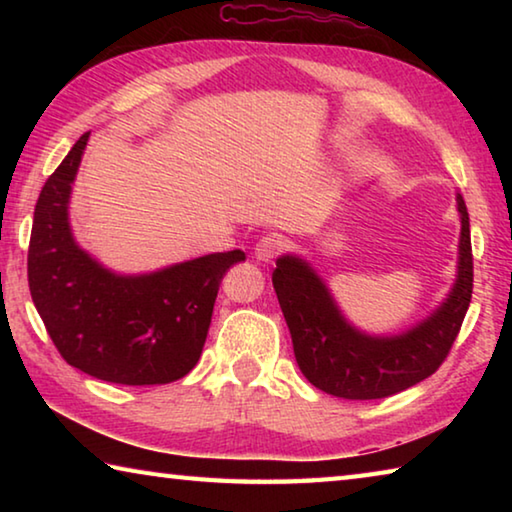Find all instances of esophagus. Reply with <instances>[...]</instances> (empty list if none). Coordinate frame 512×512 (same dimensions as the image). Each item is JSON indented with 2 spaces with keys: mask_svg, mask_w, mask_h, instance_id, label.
I'll use <instances>...</instances> for the list:
<instances>
[{
  "mask_svg": "<svg viewBox=\"0 0 512 512\" xmlns=\"http://www.w3.org/2000/svg\"><path fill=\"white\" fill-rule=\"evenodd\" d=\"M284 239L280 235H264L257 241L255 246V257L259 262H273V259L284 250Z\"/></svg>",
  "mask_w": 512,
  "mask_h": 512,
  "instance_id": "obj_1",
  "label": "esophagus"
}]
</instances>
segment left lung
Returning <instances> with one entry per match:
<instances>
[{
  "label": "left lung",
  "instance_id": "1",
  "mask_svg": "<svg viewBox=\"0 0 512 512\" xmlns=\"http://www.w3.org/2000/svg\"><path fill=\"white\" fill-rule=\"evenodd\" d=\"M456 201L463 228L454 289L429 320L393 339H372L352 329L325 284L302 259H277L273 287L293 352L302 375L320 391L343 400H381L420 384L443 366L461 332L474 282L470 216L461 194Z\"/></svg>",
  "mask_w": 512,
  "mask_h": 512
}]
</instances>
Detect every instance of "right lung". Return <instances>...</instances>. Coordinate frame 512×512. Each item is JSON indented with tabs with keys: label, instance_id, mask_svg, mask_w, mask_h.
Here are the masks:
<instances>
[{
	"label": "right lung",
	"instance_id": "obj_1",
	"mask_svg": "<svg viewBox=\"0 0 512 512\" xmlns=\"http://www.w3.org/2000/svg\"><path fill=\"white\" fill-rule=\"evenodd\" d=\"M90 133L47 178L33 212L29 289L47 334L69 366L124 386L169 384L201 359L219 284L241 250L164 271L121 277L72 239L67 203Z\"/></svg>",
	"mask_w": 512,
	"mask_h": 512
}]
</instances>
